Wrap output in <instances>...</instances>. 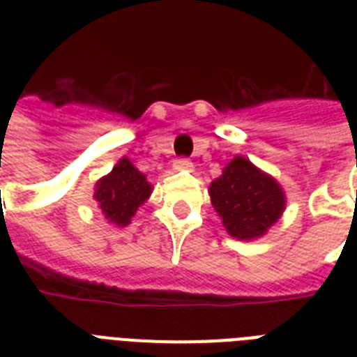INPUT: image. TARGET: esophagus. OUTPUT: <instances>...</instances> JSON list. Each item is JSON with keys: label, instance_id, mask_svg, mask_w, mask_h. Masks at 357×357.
<instances>
[{"label": "esophagus", "instance_id": "1", "mask_svg": "<svg viewBox=\"0 0 357 357\" xmlns=\"http://www.w3.org/2000/svg\"><path fill=\"white\" fill-rule=\"evenodd\" d=\"M174 170H192V162H190L189 159H185V157L176 159V161H174Z\"/></svg>", "mask_w": 357, "mask_h": 357}]
</instances>
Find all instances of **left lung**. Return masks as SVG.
I'll list each match as a JSON object with an SVG mask.
<instances>
[{
  "mask_svg": "<svg viewBox=\"0 0 357 357\" xmlns=\"http://www.w3.org/2000/svg\"><path fill=\"white\" fill-rule=\"evenodd\" d=\"M209 196L226 231L238 241L266 235L287 206L278 179L243 155H235L224 167L222 176L211 181Z\"/></svg>",
  "mask_w": 357,
  "mask_h": 357,
  "instance_id": "obj_1",
  "label": "left lung"
}]
</instances>
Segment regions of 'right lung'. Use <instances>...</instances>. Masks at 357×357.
Wrapping results in <instances>:
<instances>
[{"instance_id":"add662e5","label":"right lung","mask_w":357,"mask_h":357,"mask_svg":"<svg viewBox=\"0 0 357 357\" xmlns=\"http://www.w3.org/2000/svg\"><path fill=\"white\" fill-rule=\"evenodd\" d=\"M151 183L128 157H122L113 170L94 185V200L109 224L123 228L151 196Z\"/></svg>"}]
</instances>
